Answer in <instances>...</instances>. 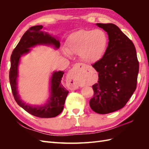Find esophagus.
<instances>
[{
	"mask_svg": "<svg viewBox=\"0 0 149 149\" xmlns=\"http://www.w3.org/2000/svg\"><path fill=\"white\" fill-rule=\"evenodd\" d=\"M84 66L82 63H76L73 66V71H72L71 73H70L69 75L68 76V79L70 82L69 88L70 89L74 90L78 89L79 87V84L74 81V75L73 73V71H76L79 70H82Z\"/></svg>",
	"mask_w": 149,
	"mask_h": 149,
	"instance_id": "1",
	"label": "esophagus"
}]
</instances>
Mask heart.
<instances>
[{"label": "heart", "instance_id": "obj_1", "mask_svg": "<svg viewBox=\"0 0 149 149\" xmlns=\"http://www.w3.org/2000/svg\"><path fill=\"white\" fill-rule=\"evenodd\" d=\"M108 42L107 35L102 30H79L68 37L64 53L66 56L79 54L86 63H96L106 55Z\"/></svg>", "mask_w": 149, "mask_h": 149}]
</instances>
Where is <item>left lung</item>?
Segmentation results:
<instances>
[{
    "mask_svg": "<svg viewBox=\"0 0 149 149\" xmlns=\"http://www.w3.org/2000/svg\"><path fill=\"white\" fill-rule=\"evenodd\" d=\"M109 38L106 55L93 66L98 72L89 106L105 114L123 108L136 89L139 65L132 42L113 24H96Z\"/></svg>",
    "mask_w": 149,
    "mask_h": 149,
    "instance_id": "8db88e82",
    "label": "left lung"
}]
</instances>
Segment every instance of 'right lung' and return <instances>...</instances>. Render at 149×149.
Wrapping results in <instances>:
<instances>
[{
  "instance_id": "obj_1",
  "label": "right lung",
  "mask_w": 149,
  "mask_h": 149,
  "mask_svg": "<svg viewBox=\"0 0 149 149\" xmlns=\"http://www.w3.org/2000/svg\"><path fill=\"white\" fill-rule=\"evenodd\" d=\"M43 27L42 25L31 26L22 36L10 57L9 79L13 97L18 104L31 115L42 118H51L59 115L62 112L68 94V91L61 81L63 71H54L49 81V96L43 105L32 106L26 104L21 100L17 89L18 67L21 56L29 53L31 51V48L37 45L52 46L55 49L60 48L59 40L56 37L42 31Z\"/></svg>"
}]
</instances>
